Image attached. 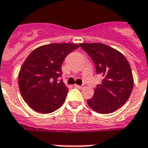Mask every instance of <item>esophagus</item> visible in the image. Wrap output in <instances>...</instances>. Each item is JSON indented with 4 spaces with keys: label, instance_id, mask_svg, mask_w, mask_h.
Masks as SVG:
<instances>
[{
    "label": "esophagus",
    "instance_id": "34e87169",
    "mask_svg": "<svg viewBox=\"0 0 148 148\" xmlns=\"http://www.w3.org/2000/svg\"><path fill=\"white\" fill-rule=\"evenodd\" d=\"M75 87L77 88H83L84 87V84H82V85H77V84H75Z\"/></svg>",
    "mask_w": 148,
    "mask_h": 148
}]
</instances>
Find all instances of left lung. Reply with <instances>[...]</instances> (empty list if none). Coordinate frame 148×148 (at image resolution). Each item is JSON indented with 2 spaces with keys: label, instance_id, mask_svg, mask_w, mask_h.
<instances>
[{
  "label": "left lung",
  "instance_id": "left-lung-1",
  "mask_svg": "<svg viewBox=\"0 0 148 148\" xmlns=\"http://www.w3.org/2000/svg\"><path fill=\"white\" fill-rule=\"evenodd\" d=\"M103 76L94 95L87 100L88 106L100 114H110L123 106L130 97L134 79L129 62L121 52L103 43H80Z\"/></svg>",
  "mask_w": 148,
  "mask_h": 148
}]
</instances>
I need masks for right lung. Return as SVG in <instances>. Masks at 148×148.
<instances>
[{
    "mask_svg": "<svg viewBox=\"0 0 148 148\" xmlns=\"http://www.w3.org/2000/svg\"><path fill=\"white\" fill-rule=\"evenodd\" d=\"M76 43H51L34 49L25 59L18 74V86L26 103L34 110L49 114L64 104L68 87L63 80L61 65Z\"/></svg>",
    "mask_w": 148,
    "mask_h": 148,
    "instance_id": "add662e5",
    "label": "right lung"
}]
</instances>
